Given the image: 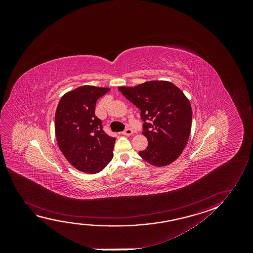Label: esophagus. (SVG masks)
<instances>
[{"instance_id": "34e87169", "label": "esophagus", "mask_w": 253, "mask_h": 253, "mask_svg": "<svg viewBox=\"0 0 253 253\" xmlns=\"http://www.w3.org/2000/svg\"><path fill=\"white\" fill-rule=\"evenodd\" d=\"M122 134L125 135H130L133 134V130H132L131 128H126L125 131L122 132Z\"/></svg>"}]
</instances>
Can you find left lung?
<instances>
[{"label":"left lung","instance_id":"left-lung-1","mask_svg":"<svg viewBox=\"0 0 253 253\" xmlns=\"http://www.w3.org/2000/svg\"><path fill=\"white\" fill-rule=\"evenodd\" d=\"M118 90L141 111L142 135L149 145L139 156L147 163L163 167L180 156L192 125L190 102L182 90L169 81H147Z\"/></svg>","mask_w":253,"mask_h":253}]
</instances>
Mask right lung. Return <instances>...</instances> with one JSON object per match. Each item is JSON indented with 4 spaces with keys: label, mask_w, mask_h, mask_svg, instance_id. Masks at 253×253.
Wrapping results in <instances>:
<instances>
[{
    "label": "right lung",
    "mask_w": 253,
    "mask_h": 253,
    "mask_svg": "<svg viewBox=\"0 0 253 253\" xmlns=\"http://www.w3.org/2000/svg\"><path fill=\"white\" fill-rule=\"evenodd\" d=\"M110 88L83 85L66 92L56 109L55 135L66 160L81 172H100L113 157L115 137L95 116L96 102Z\"/></svg>",
    "instance_id": "obj_1"
}]
</instances>
